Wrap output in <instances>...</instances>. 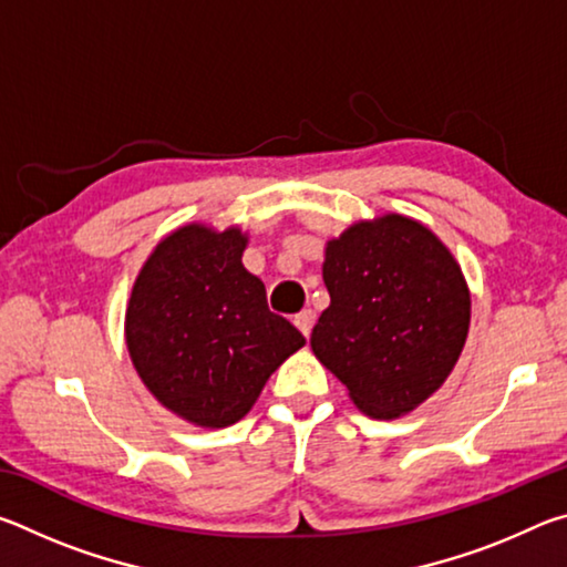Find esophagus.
Here are the masks:
<instances>
[{
	"mask_svg": "<svg viewBox=\"0 0 567 567\" xmlns=\"http://www.w3.org/2000/svg\"><path fill=\"white\" fill-rule=\"evenodd\" d=\"M295 324H297V330H300L305 338H310V330H312V312L310 310H302V312H297L295 315Z\"/></svg>",
	"mask_w": 567,
	"mask_h": 567,
	"instance_id": "obj_1",
	"label": "esophagus"
}]
</instances>
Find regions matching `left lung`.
<instances>
[{"mask_svg":"<svg viewBox=\"0 0 567 567\" xmlns=\"http://www.w3.org/2000/svg\"><path fill=\"white\" fill-rule=\"evenodd\" d=\"M322 280L330 307L312 352L364 415H408L443 385L467 338L470 292L425 225L385 215L348 227L324 249Z\"/></svg>","mask_w":567,"mask_h":567,"instance_id":"obj_1","label":"left lung"}]
</instances>
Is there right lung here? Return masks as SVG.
I'll list each match as a JSON object with an SVG mask.
<instances>
[{
    "label": "right lung",
    "mask_w": 567,
    "mask_h": 567,
    "mask_svg": "<svg viewBox=\"0 0 567 567\" xmlns=\"http://www.w3.org/2000/svg\"><path fill=\"white\" fill-rule=\"evenodd\" d=\"M247 235L185 225L147 257L124 318L127 350L162 405L199 427L243 420L272 372L305 344L270 312L243 265Z\"/></svg>",
    "instance_id": "add662e5"
}]
</instances>
